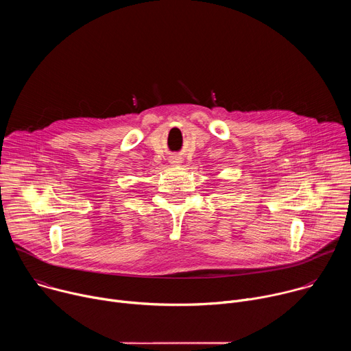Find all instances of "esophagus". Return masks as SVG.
I'll use <instances>...</instances> for the list:
<instances>
[{"mask_svg": "<svg viewBox=\"0 0 351 351\" xmlns=\"http://www.w3.org/2000/svg\"><path fill=\"white\" fill-rule=\"evenodd\" d=\"M171 164H172L173 167H179V165L182 164V158H179V157H173V158H171Z\"/></svg>", "mask_w": 351, "mask_h": 351, "instance_id": "34e87169", "label": "esophagus"}]
</instances>
